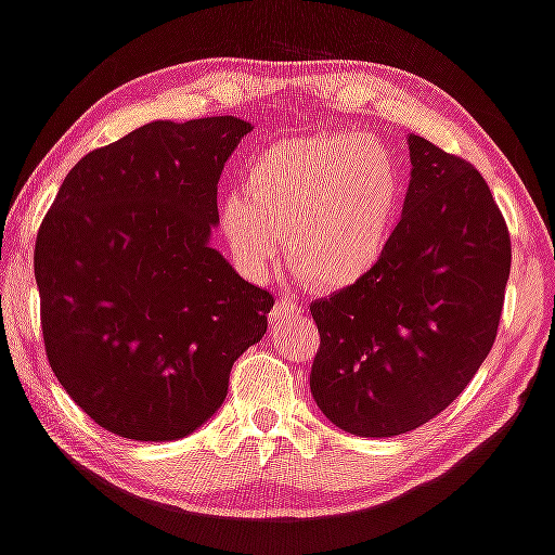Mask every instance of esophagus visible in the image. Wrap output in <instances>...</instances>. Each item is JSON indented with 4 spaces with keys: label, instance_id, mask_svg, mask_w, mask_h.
Masks as SVG:
<instances>
[{
    "label": "esophagus",
    "instance_id": "esophagus-1",
    "mask_svg": "<svg viewBox=\"0 0 555 555\" xmlns=\"http://www.w3.org/2000/svg\"><path fill=\"white\" fill-rule=\"evenodd\" d=\"M299 312H302V307H299L297 302H293V299L285 297V299H278L275 307H272L270 320H272V324H280V322H285L287 317H295Z\"/></svg>",
    "mask_w": 555,
    "mask_h": 555
}]
</instances>
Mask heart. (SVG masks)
<instances>
[{"mask_svg":"<svg viewBox=\"0 0 555 555\" xmlns=\"http://www.w3.org/2000/svg\"><path fill=\"white\" fill-rule=\"evenodd\" d=\"M405 181L384 144L357 132L285 140L245 169V194L218 206V225L241 272L272 275L287 258L317 289L339 293L374 275L401 221Z\"/></svg>","mask_w":555,"mask_h":555,"instance_id":"obj_1","label":"heart"}]
</instances>
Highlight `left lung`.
<instances>
[{
	"label": "left lung",
	"instance_id": "8db88e82",
	"mask_svg": "<svg viewBox=\"0 0 555 555\" xmlns=\"http://www.w3.org/2000/svg\"><path fill=\"white\" fill-rule=\"evenodd\" d=\"M411 181L388 256L366 283L310 305V388L359 438H390L444 411L492 349L512 241L482 175L408 134Z\"/></svg>",
	"mask_w": 555,
	"mask_h": 555
}]
</instances>
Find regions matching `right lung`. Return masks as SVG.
Segmentation results:
<instances>
[{
    "mask_svg": "<svg viewBox=\"0 0 555 555\" xmlns=\"http://www.w3.org/2000/svg\"><path fill=\"white\" fill-rule=\"evenodd\" d=\"M253 130L233 115L154 120L86 154L34 253L49 363L100 428L138 442L192 435L275 299L211 248L223 165Z\"/></svg>",
    "mask_w": 555,
    "mask_h": 555,
    "instance_id": "right-lung-1",
    "label": "right lung"
}]
</instances>
